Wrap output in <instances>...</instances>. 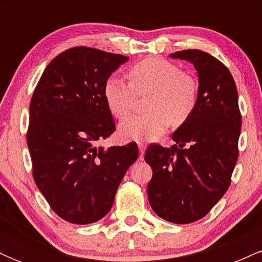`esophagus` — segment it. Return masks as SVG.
<instances>
[{"instance_id":"1","label":"esophagus","mask_w":262,"mask_h":262,"mask_svg":"<svg viewBox=\"0 0 262 262\" xmlns=\"http://www.w3.org/2000/svg\"><path fill=\"white\" fill-rule=\"evenodd\" d=\"M138 148H139V159L143 160L144 159V152H145L146 145L144 143H138Z\"/></svg>"}]
</instances>
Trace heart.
Listing matches in <instances>:
<instances>
[{
	"label": "heart",
	"instance_id": "obj_1",
	"mask_svg": "<svg viewBox=\"0 0 262 262\" xmlns=\"http://www.w3.org/2000/svg\"><path fill=\"white\" fill-rule=\"evenodd\" d=\"M128 77L129 83L121 77L110 76L103 86L104 101L116 118H123L130 112L135 95L150 93L146 100L149 112L127 117L119 124L118 134L123 140L158 139L171 122L182 124L196 110L197 80L169 60H141L129 68Z\"/></svg>",
	"mask_w": 262,
	"mask_h": 262
}]
</instances>
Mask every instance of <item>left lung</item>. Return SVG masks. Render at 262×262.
Returning a JSON list of instances; mask_svg holds the SVG:
<instances>
[{
  "instance_id": "left-lung-1",
  "label": "left lung",
  "mask_w": 262,
  "mask_h": 262,
  "mask_svg": "<svg viewBox=\"0 0 262 262\" xmlns=\"http://www.w3.org/2000/svg\"><path fill=\"white\" fill-rule=\"evenodd\" d=\"M171 56L188 60L198 71V104L172 134L175 145L151 144L144 159L152 169L151 208L165 221L188 224L208 214L229 188L242 114L235 82L223 62L197 49Z\"/></svg>"
}]
</instances>
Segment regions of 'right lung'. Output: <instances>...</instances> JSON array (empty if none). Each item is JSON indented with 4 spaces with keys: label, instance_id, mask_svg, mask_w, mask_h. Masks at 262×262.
Listing matches in <instances>:
<instances>
[{
    "label": "right lung",
    "instance_id": "obj_1",
    "mask_svg": "<svg viewBox=\"0 0 262 262\" xmlns=\"http://www.w3.org/2000/svg\"><path fill=\"white\" fill-rule=\"evenodd\" d=\"M129 58L75 47L54 58L33 92L27 144L33 179L60 218L100 221L112 208L119 183L138 159V146L97 148L116 130L104 82Z\"/></svg>",
    "mask_w": 262,
    "mask_h": 262
}]
</instances>
